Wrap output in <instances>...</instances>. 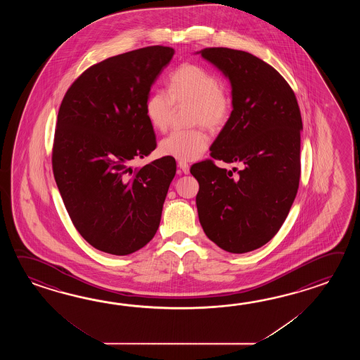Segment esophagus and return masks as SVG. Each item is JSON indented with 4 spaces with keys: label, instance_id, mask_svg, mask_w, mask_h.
I'll use <instances>...</instances> for the list:
<instances>
[{
    "label": "esophagus",
    "instance_id": "esophagus-1",
    "mask_svg": "<svg viewBox=\"0 0 360 360\" xmlns=\"http://www.w3.org/2000/svg\"><path fill=\"white\" fill-rule=\"evenodd\" d=\"M179 167L180 169L183 171L184 174H189V169H191V166H189V163L188 162L179 161Z\"/></svg>",
    "mask_w": 360,
    "mask_h": 360
}]
</instances>
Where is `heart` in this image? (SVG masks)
Instances as JSON below:
<instances>
[{"mask_svg":"<svg viewBox=\"0 0 360 360\" xmlns=\"http://www.w3.org/2000/svg\"><path fill=\"white\" fill-rule=\"evenodd\" d=\"M191 103V121L211 130L220 129L229 118L231 99L219 77L193 63L177 67L169 77L167 92L152 91L146 100V115L154 130L166 131L175 104ZM210 138L202 127L175 130L163 139L160 150L179 161H194L205 153Z\"/></svg>","mask_w":360,"mask_h":360,"instance_id":"b5f03b06","label":"heart"}]
</instances>
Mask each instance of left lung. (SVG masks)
<instances>
[{
    "instance_id": "obj_1",
    "label": "left lung",
    "mask_w": 360,
    "mask_h": 360,
    "mask_svg": "<svg viewBox=\"0 0 360 360\" xmlns=\"http://www.w3.org/2000/svg\"><path fill=\"white\" fill-rule=\"evenodd\" d=\"M200 55L231 84L233 110L211 146V157L242 161L244 169L231 178L213 160L191 166L199 183V222L222 250L250 252L276 236L297 194L299 104L288 82L257 56L228 47H208Z\"/></svg>"
}]
</instances>
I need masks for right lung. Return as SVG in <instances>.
Wrapping results in <instances>:
<instances>
[{"label": "right lung", "mask_w": 360, "mask_h": 360, "mask_svg": "<svg viewBox=\"0 0 360 360\" xmlns=\"http://www.w3.org/2000/svg\"><path fill=\"white\" fill-rule=\"evenodd\" d=\"M174 54L148 46L108 58L86 69L61 101L55 181L75 228L103 252H135L160 226L176 162L163 157L135 169L131 163L157 146L146 100Z\"/></svg>", "instance_id": "add662e5"}]
</instances>
